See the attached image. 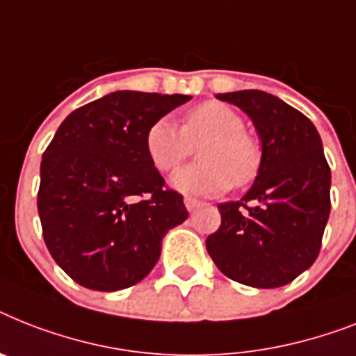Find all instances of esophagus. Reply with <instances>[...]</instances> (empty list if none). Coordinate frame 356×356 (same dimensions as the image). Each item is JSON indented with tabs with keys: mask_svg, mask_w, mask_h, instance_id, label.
<instances>
[{
	"mask_svg": "<svg viewBox=\"0 0 356 356\" xmlns=\"http://www.w3.org/2000/svg\"><path fill=\"white\" fill-rule=\"evenodd\" d=\"M199 201L197 199H193V197H184V207L188 208V210H190V212H192V210H195V208L199 207Z\"/></svg>",
	"mask_w": 356,
	"mask_h": 356,
	"instance_id": "esophagus-1",
	"label": "esophagus"
}]
</instances>
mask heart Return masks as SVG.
Instances as JSON below:
<instances>
[{
	"label": "heart",
	"instance_id": "1",
	"mask_svg": "<svg viewBox=\"0 0 356 356\" xmlns=\"http://www.w3.org/2000/svg\"><path fill=\"white\" fill-rule=\"evenodd\" d=\"M245 118L232 106L208 100L184 113L181 128L163 117L146 131L144 146L159 172H172L193 152L199 163L173 173L172 184L181 192L216 195L232 186H245L261 166V146L245 129Z\"/></svg>",
	"mask_w": 356,
	"mask_h": 356
}]
</instances>
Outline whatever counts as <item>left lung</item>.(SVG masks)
I'll return each instance as SVG.
<instances>
[{
	"label": "left lung",
	"mask_w": 356,
	"mask_h": 356,
	"mask_svg": "<svg viewBox=\"0 0 356 356\" xmlns=\"http://www.w3.org/2000/svg\"><path fill=\"white\" fill-rule=\"evenodd\" d=\"M218 98L252 118L261 138V166L241 201L218 204L221 227L207 238V250L234 282L282 287L307 270L322 247L331 210L322 138L303 113L265 91Z\"/></svg>",
	"instance_id": "left-lung-1"
}]
</instances>
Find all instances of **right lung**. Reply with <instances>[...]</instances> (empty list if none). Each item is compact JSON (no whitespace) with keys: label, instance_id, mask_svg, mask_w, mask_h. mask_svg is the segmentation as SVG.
Here are the masks:
<instances>
[{"label":"right lung","instance_id":"right-lung-1","mask_svg":"<svg viewBox=\"0 0 356 356\" xmlns=\"http://www.w3.org/2000/svg\"><path fill=\"white\" fill-rule=\"evenodd\" d=\"M186 95L115 91L74 109L40 166L38 213L54 261L82 287L118 291L149 274L161 241L188 218L144 138Z\"/></svg>","mask_w":356,"mask_h":356}]
</instances>
